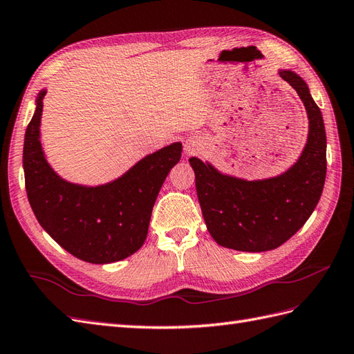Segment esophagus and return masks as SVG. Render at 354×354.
Masks as SVG:
<instances>
[{
  "label": "esophagus",
  "instance_id": "esophagus-1",
  "mask_svg": "<svg viewBox=\"0 0 354 354\" xmlns=\"http://www.w3.org/2000/svg\"><path fill=\"white\" fill-rule=\"evenodd\" d=\"M185 151H187V153H192V156H194V153H197L198 151H201V148H198L197 143L188 142V143L185 145Z\"/></svg>",
  "mask_w": 354,
  "mask_h": 354
}]
</instances>
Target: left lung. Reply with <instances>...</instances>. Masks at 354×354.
<instances>
[{
	"instance_id": "obj_1",
	"label": "left lung",
	"mask_w": 354,
	"mask_h": 354,
	"mask_svg": "<svg viewBox=\"0 0 354 354\" xmlns=\"http://www.w3.org/2000/svg\"><path fill=\"white\" fill-rule=\"evenodd\" d=\"M279 76L295 88L308 115V139L295 165L274 178L247 180L224 175L196 157L198 203L207 232L221 247L261 252L283 245L315 209L326 179V131L305 80L292 70Z\"/></svg>"
}]
</instances>
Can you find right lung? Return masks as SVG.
<instances>
[{
  "instance_id": "1",
  "label": "right lung",
  "mask_w": 354,
  "mask_h": 354,
  "mask_svg": "<svg viewBox=\"0 0 354 354\" xmlns=\"http://www.w3.org/2000/svg\"><path fill=\"white\" fill-rule=\"evenodd\" d=\"M46 89L35 100L25 131V188L35 218L49 236L75 257L106 265L134 254L147 239L153 203L170 169L180 160L175 142L149 153L122 176L97 187L68 183L53 170L40 142Z\"/></svg>"
}]
</instances>
